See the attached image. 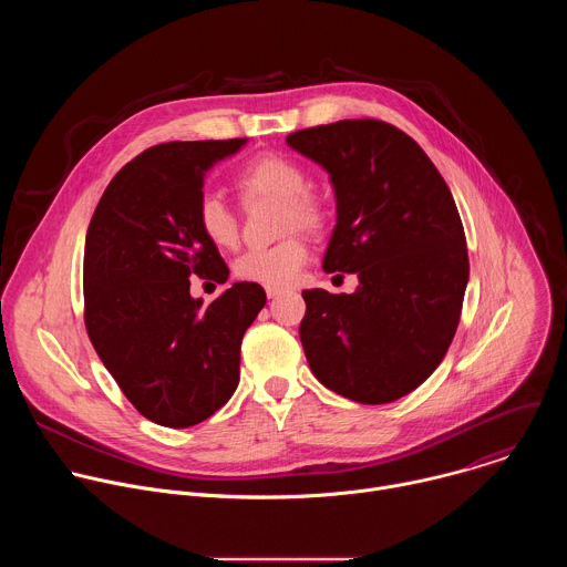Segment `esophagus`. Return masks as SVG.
I'll use <instances>...</instances> for the list:
<instances>
[{"label": "esophagus", "instance_id": "1", "mask_svg": "<svg viewBox=\"0 0 567 567\" xmlns=\"http://www.w3.org/2000/svg\"><path fill=\"white\" fill-rule=\"evenodd\" d=\"M282 293V289H276V287H267V296L269 298H278Z\"/></svg>", "mask_w": 567, "mask_h": 567}]
</instances>
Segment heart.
I'll list each match as a JSON object with an SVG mask.
<instances>
[{
    "label": "heart",
    "mask_w": 567,
    "mask_h": 567,
    "mask_svg": "<svg viewBox=\"0 0 567 567\" xmlns=\"http://www.w3.org/2000/svg\"><path fill=\"white\" fill-rule=\"evenodd\" d=\"M309 177L298 161L282 154H262L239 173L237 188L245 202L274 199L282 204V228H320L326 224L328 210L309 188ZM197 226L204 237L217 249H230L237 245L239 219L235 210L217 195L202 193L197 199ZM309 260L305 239L287 237L271 247H256L241 254L233 271L239 280L262 287H289L300 278L302 267Z\"/></svg>",
    "instance_id": "1"
}]
</instances>
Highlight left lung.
Instances as JSON below:
<instances>
[{
    "mask_svg": "<svg viewBox=\"0 0 567 567\" xmlns=\"http://www.w3.org/2000/svg\"><path fill=\"white\" fill-rule=\"evenodd\" d=\"M287 145L334 186L322 269L359 278L354 293L302 291L307 363L352 401L390 403L433 374L457 330L468 256L453 195L426 152L383 121L307 127Z\"/></svg>",
    "mask_w": 567,
    "mask_h": 567,
    "instance_id": "1",
    "label": "left lung"
}]
</instances>
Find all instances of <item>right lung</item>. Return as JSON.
<instances>
[{"instance_id":"1","label":"right lung","mask_w":567,"mask_h":567,"mask_svg":"<svg viewBox=\"0 0 567 567\" xmlns=\"http://www.w3.org/2000/svg\"><path fill=\"white\" fill-rule=\"evenodd\" d=\"M247 138L161 143L118 171L85 239V326L103 365L150 422L188 429L239 381V346L267 293L233 282L204 305L190 276L228 280L197 226L206 173Z\"/></svg>"}]
</instances>
